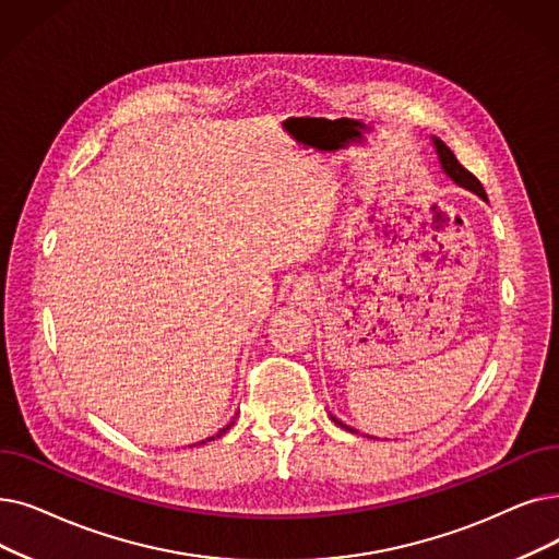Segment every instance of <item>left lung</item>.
<instances>
[{"instance_id": "left-lung-1", "label": "left lung", "mask_w": 559, "mask_h": 559, "mask_svg": "<svg viewBox=\"0 0 559 559\" xmlns=\"http://www.w3.org/2000/svg\"><path fill=\"white\" fill-rule=\"evenodd\" d=\"M431 143H433V148H436V155H439V162H441L443 174H445L448 178H452V182H454V185H459V187H464V189L473 191L475 197H479L481 201H489V199H487V191H484V187L479 185V180H477L471 171H466V168L456 162L454 153L448 148V145H445L441 139H436V136H431ZM331 420H333L337 427H343V429H347V431H356V429L347 427L345 423H340V420H337V418H333V416H331Z\"/></svg>"}]
</instances>
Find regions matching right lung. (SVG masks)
Here are the masks:
<instances>
[{
    "label": "right lung",
    "instance_id": "obj_1",
    "mask_svg": "<svg viewBox=\"0 0 559 559\" xmlns=\"http://www.w3.org/2000/svg\"><path fill=\"white\" fill-rule=\"evenodd\" d=\"M230 425H233V423H230ZM230 425H226V427H224V429H222L219 433H216V436H222V433H226V429H228ZM207 441H214V436H210V439H205V441H201V443H207ZM201 443H199V445H201Z\"/></svg>",
    "mask_w": 559,
    "mask_h": 559
}]
</instances>
